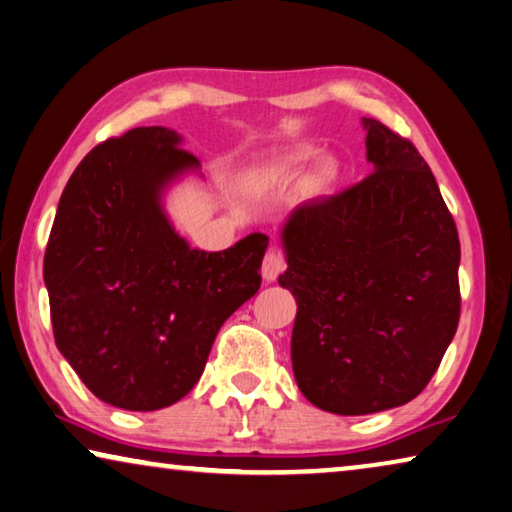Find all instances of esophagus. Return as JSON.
<instances>
[{
    "label": "esophagus",
    "mask_w": 512,
    "mask_h": 512,
    "mask_svg": "<svg viewBox=\"0 0 512 512\" xmlns=\"http://www.w3.org/2000/svg\"><path fill=\"white\" fill-rule=\"evenodd\" d=\"M285 269H287V262H285V255H282V250L269 248V253L264 255V262H262V278L266 282H273Z\"/></svg>",
    "instance_id": "34e87169"
}]
</instances>
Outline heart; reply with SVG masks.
<instances>
[{
    "label": "heart",
    "instance_id": "b5f03b06",
    "mask_svg": "<svg viewBox=\"0 0 512 512\" xmlns=\"http://www.w3.org/2000/svg\"><path fill=\"white\" fill-rule=\"evenodd\" d=\"M314 157L312 150H296V152H287L282 154V157H278L275 161H271L269 170L273 175H291L294 170L303 168L307 161H310ZM337 175H339V166L337 161L332 159H323L319 168L314 170V175L310 177V186L314 191H323L328 189L330 184L337 182Z\"/></svg>",
    "mask_w": 512,
    "mask_h": 512
}]
</instances>
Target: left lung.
<instances>
[{
    "instance_id": "8db88e82",
    "label": "left lung",
    "mask_w": 512,
    "mask_h": 512,
    "mask_svg": "<svg viewBox=\"0 0 512 512\" xmlns=\"http://www.w3.org/2000/svg\"><path fill=\"white\" fill-rule=\"evenodd\" d=\"M373 173L296 207L280 239L296 298L291 364L298 389L335 415H371L415 399L460 319V241L431 168L373 118Z\"/></svg>"
}]
</instances>
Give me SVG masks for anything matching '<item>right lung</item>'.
I'll use <instances>...</instances> for the list:
<instances>
[{
    "label": "right lung",
    "instance_id": "right-lung-1",
    "mask_svg": "<svg viewBox=\"0 0 512 512\" xmlns=\"http://www.w3.org/2000/svg\"><path fill=\"white\" fill-rule=\"evenodd\" d=\"M168 127H136L81 159L45 250L56 346L97 399L150 412L198 383L223 323L262 285L269 246L248 234L221 253L191 248L164 212L200 161Z\"/></svg>",
    "mask_w": 512,
    "mask_h": 512
}]
</instances>
